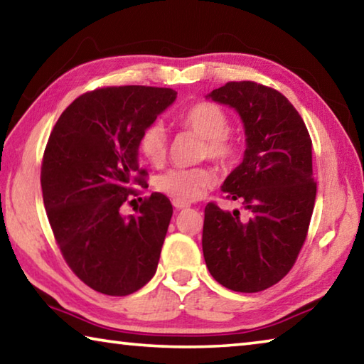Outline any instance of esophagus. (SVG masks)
I'll use <instances>...</instances> for the list:
<instances>
[{
    "instance_id": "obj_1",
    "label": "esophagus",
    "mask_w": 364,
    "mask_h": 364,
    "mask_svg": "<svg viewBox=\"0 0 364 364\" xmlns=\"http://www.w3.org/2000/svg\"><path fill=\"white\" fill-rule=\"evenodd\" d=\"M173 205H175V208H178V210H180V208H186V207H189L188 202H178V200H173Z\"/></svg>"
}]
</instances>
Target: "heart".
I'll return each instance as SVG.
<instances>
[{
  "label": "heart",
  "instance_id": "obj_1",
  "mask_svg": "<svg viewBox=\"0 0 364 364\" xmlns=\"http://www.w3.org/2000/svg\"><path fill=\"white\" fill-rule=\"evenodd\" d=\"M180 125L204 139L200 157L220 165H231L239 156L237 141L230 133V117L213 102H196L180 115ZM139 151L152 165H160L167 156V134L160 123L154 122L139 134ZM215 183V171L208 167L170 168L156 180V188L178 202L199 199Z\"/></svg>",
  "mask_w": 364,
  "mask_h": 364
}]
</instances>
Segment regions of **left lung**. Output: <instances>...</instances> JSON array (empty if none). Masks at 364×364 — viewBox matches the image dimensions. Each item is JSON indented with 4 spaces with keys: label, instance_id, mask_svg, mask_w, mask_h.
Here are the masks:
<instances>
[{
    "label": "left lung",
    "instance_id": "obj_1",
    "mask_svg": "<svg viewBox=\"0 0 364 364\" xmlns=\"http://www.w3.org/2000/svg\"><path fill=\"white\" fill-rule=\"evenodd\" d=\"M208 97L236 109L244 122V160L221 189L249 217L208 202L202 250L221 286L260 292L291 271L306 239L316 197L311 138L287 97L269 86L228 82Z\"/></svg>",
    "mask_w": 364,
    "mask_h": 364
}]
</instances>
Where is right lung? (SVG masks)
I'll list each match as a JSON object with an SVG mask.
<instances>
[{
    "mask_svg": "<svg viewBox=\"0 0 364 364\" xmlns=\"http://www.w3.org/2000/svg\"><path fill=\"white\" fill-rule=\"evenodd\" d=\"M175 100L171 88L104 86L78 96L49 134L41 162L49 225L69 268L101 294L136 292L157 269L170 200L152 193L136 215L120 210L138 196L133 184H147L139 134Z\"/></svg>",
    "mask_w": 364,
    "mask_h": 364,
    "instance_id": "add662e5",
    "label": "right lung"
}]
</instances>
